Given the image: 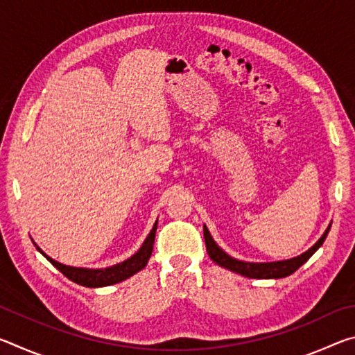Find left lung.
Returning a JSON list of instances; mask_svg holds the SVG:
<instances>
[{"mask_svg": "<svg viewBox=\"0 0 355 355\" xmlns=\"http://www.w3.org/2000/svg\"><path fill=\"white\" fill-rule=\"evenodd\" d=\"M329 228L324 232V235L320 238V241H318L313 248L309 249L307 252H304L302 255L291 258V260L274 261V263H245V261L236 260V258H232L214 243V239L211 238V235H209L207 225H203V236H205L207 252L209 258H211L216 264H219V266L230 269V271L241 274L244 277H249V279H282L293 274L294 271H297V269L302 266V264L307 261L318 249L321 248V244L324 243V239H326L329 233Z\"/></svg>", "mask_w": 355, "mask_h": 355, "instance_id": "obj_1", "label": "left lung"}]
</instances>
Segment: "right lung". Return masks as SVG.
Wrapping results in <instances>:
<instances>
[{
  "label": "right lung",
  "instance_id": "obj_1",
  "mask_svg": "<svg viewBox=\"0 0 355 355\" xmlns=\"http://www.w3.org/2000/svg\"><path fill=\"white\" fill-rule=\"evenodd\" d=\"M156 225L158 222H155V225L152 228V232L148 233V236L146 241H144L142 248L136 252V254L119 264H114L111 268H105V269H86V268H71V266H65V264H61L53 260L48 255L46 260L50 261L53 266L58 268L65 277L70 279L71 282H75L78 285L83 286H89V288H97V286H107V285H114L119 284L125 279L131 277V275L136 274L137 271H141L142 268H146V264L148 261L150 255H152L153 250V243H155V233H156Z\"/></svg>",
  "mask_w": 355,
  "mask_h": 355
}]
</instances>
